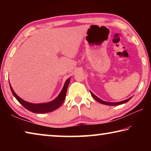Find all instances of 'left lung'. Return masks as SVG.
Here are the masks:
<instances>
[{
	"instance_id": "8db88e82",
	"label": "left lung",
	"mask_w": 151,
	"mask_h": 151,
	"mask_svg": "<svg viewBox=\"0 0 151 151\" xmlns=\"http://www.w3.org/2000/svg\"><path fill=\"white\" fill-rule=\"evenodd\" d=\"M90 93L91 94V95L93 96V98L95 99V100L96 101H98L99 103H100L101 104H106V105H110V106H116V105H120V104H124L125 103H127L128 101L131 100V99H132V97H131V98L128 99H127V100H124V101H121V102H115V103H111V102H106V101H104L103 100H101V99H100L99 98H98L96 95H94V94L92 93L91 91H90Z\"/></svg>"
}]
</instances>
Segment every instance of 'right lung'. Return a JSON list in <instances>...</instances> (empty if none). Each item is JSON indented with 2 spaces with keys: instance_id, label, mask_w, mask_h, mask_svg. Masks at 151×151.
I'll use <instances>...</instances> for the list:
<instances>
[{
  "instance_id": "right-lung-1",
  "label": "right lung",
  "mask_w": 151,
  "mask_h": 151,
  "mask_svg": "<svg viewBox=\"0 0 151 151\" xmlns=\"http://www.w3.org/2000/svg\"><path fill=\"white\" fill-rule=\"evenodd\" d=\"M70 80V77L68 78L67 80L66 81L62 91H60V94H58V96L56 99H55L54 100L50 102H48V103H39V104L29 103V102H27L24 100H22L21 98H20V97L18 96L16 93H15V92L12 88L11 84H10V82H9V85H10V88H11L12 94H13L14 96L17 99V100L19 101L25 109H27V110H29V111H31L32 112H35V113L43 114V113H47V112L54 111L56 109H58L60 106V105L63 104V103L65 99L66 91H67L68 86L69 85Z\"/></svg>"
}]
</instances>
